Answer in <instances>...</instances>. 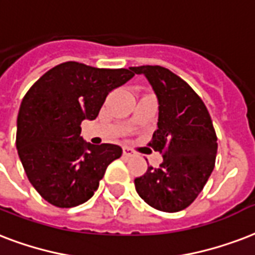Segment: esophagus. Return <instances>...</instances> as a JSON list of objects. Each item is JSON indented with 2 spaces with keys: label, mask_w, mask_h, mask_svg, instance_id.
Masks as SVG:
<instances>
[{
  "label": "esophagus",
  "mask_w": 255,
  "mask_h": 255,
  "mask_svg": "<svg viewBox=\"0 0 255 255\" xmlns=\"http://www.w3.org/2000/svg\"><path fill=\"white\" fill-rule=\"evenodd\" d=\"M123 155L124 156H135L136 153L129 147H123Z\"/></svg>",
  "instance_id": "34e87169"
}]
</instances>
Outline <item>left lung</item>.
Returning a JSON list of instances; mask_svg holds the SVG:
<instances>
[{
    "instance_id": "1",
    "label": "left lung",
    "mask_w": 255,
    "mask_h": 255,
    "mask_svg": "<svg viewBox=\"0 0 255 255\" xmlns=\"http://www.w3.org/2000/svg\"><path fill=\"white\" fill-rule=\"evenodd\" d=\"M144 75L159 103L158 129L148 145L163 155L135 179L139 197L166 213L186 209L197 199L215 166L217 133L205 103L179 76L160 65L133 67Z\"/></svg>"
}]
</instances>
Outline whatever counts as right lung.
Instances as JSON below:
<instances>
[{"label":"right lung","instance_id":"1","mask_svg":"<svg viewBox=\"0 0 255 255\" xmlns=\"http://www.w3.org/2000/svg\"><path fill=\"white\" fill-rule=\"evenodd\" d=\"M135 76L129 69H104L67 61L30 87L17 118L15 145L29 182L50 205L75 207L92 198L116 144L93 145L80 136L83 120L96 119L111 91Z\"/></svg>","mask_w":255,"mask_h":255}]
</instances>
